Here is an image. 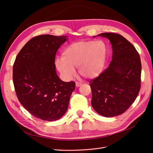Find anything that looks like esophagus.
Returning a JSON list of instances; mask_svg holds the SVG:
<instances>
[{"label": "esophagus", "instance_id": "obj_1", "mask_svg": "<svg viewBox=\"0 0 153 153\" xmlns=\"http://www.w3.org/2000/svg\"><path fill=\"white\" fill-rule=\"evenodd\" d=\"M81 85H82V83H80V82H78V81H76V86L77 87H79L81 86Z\"/></svg>", "mask_w": 153, "mask_h": 153}]
</instances>
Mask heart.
I'll use <instances>...</instances> for the list:
<instances>
[{
    "instance_id": "b5f03b06",
    "label": "heart",
    "mask_w": 153,
    "mask_h": 153,
    "mask_svg": "<svg viewBox=\"0 0 153 153\" xmlns=\"http://www.w3.org/2000/svg\"><path fill=\"white\" fill-rule=\"evenodd\" d=\"M108 49L103 41H78L64 49L62 58L56 60V67L67 79L75 75L78 68L79 74L87 79L98 77L104 70Z\"/></svg>"
}]
</instances>
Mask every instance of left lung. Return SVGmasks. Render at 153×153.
I'll return each instance as SVG.
<instances>
[{
    "label": "left lung",
    "instance_id": "1",
    "mask_svg": "<svg viewBox=\"0 0 153 153\" xmlns=\"http://www.w3.org/2000/svg\"><path fill=\"white\" fill-rule=\"evenodd\" d=\"M98 36L109 39L113 55L108 68L89 81L91 104L98 114L112 117L125 112L137 97L141 88V59L134 46L121 35L105 33Z\"/></svg>",
    "mask_w": 153,
    "mask_h": 153
}]
</instances>
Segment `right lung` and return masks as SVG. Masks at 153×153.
I'll list each match as a JSON object with an SVG mask.
<instances>
[{
	"label": "right lung",
	"mask_w": 153,
	"mask_h": 153,
	"mask_svg": "<svg viewBox=\"0 0 153 153\" xmlns=\"http://www.w3.org/2000/svg\"><path fill=\"white\" fill-rule=\"evenodd\" d=\"M66 38L35 36L21 49L13 64L17 97L25 109L42 120L53 121L65 115L75 90V82L62 81L55 71L56 53Z\"/></svg>",
	"instance_id": "right-lung-1"
}]
</instances>
